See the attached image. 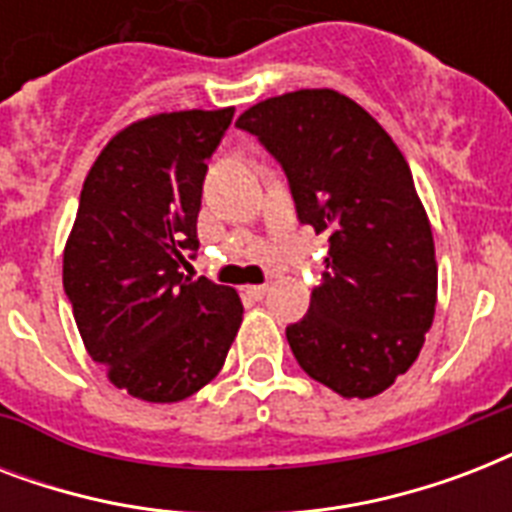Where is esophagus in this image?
<instances>
[{"label":"esophagus","mask_w":512,"mask_h":512,"mask_svg":"<svg viewBox=\"0 0 512 512\" xmlns=\"http://www.w3.org/2000/svg\"><path fill=\"white\" fill-rule=\"evenodd\" d=\"M265 292H268V284H255V287H247V295L252 300H263Z\"/></svg>","instance_id":"esophagus-1"}]
</instances>
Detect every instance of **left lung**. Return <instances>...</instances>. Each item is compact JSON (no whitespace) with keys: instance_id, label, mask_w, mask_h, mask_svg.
<instances>
[{"instance_id":"left-lung-1","label":"left lung","mask_w":512,"mask_h":512,"mask_svg":"<svg viewBox=\"0 0 512 512\" xmlns=\"http://www.w3.org/2000/svg\"><path fill=\"white\" fill-rule=\"evenodd\" d=\"M236 124L284 167L300 223L329 233L324 281L287 327L297 364L342 398L377 396L417 361L436 316L433 231L404 154L335 90L260 100Z\"/></svg>"}]
</instances>
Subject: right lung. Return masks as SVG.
Masks as SVG:
<instances>
[{
	"label": "right lung",
	"instance_id": "obj_1",
	"mask_svg": "<svg viewBox=\"0 0 512 512\" xmlns=\"http://www.w3.org/2000/svg\"><path fill=\"white\" fill-rule=\"evenodd\" d=\"M233 108L172 111L127 124L84 177L63 249V289L92 361L151 404L193 396L223 369L241 327L236 289L191 281L207 159Z\"/></svg>",
	"mask_w": 512,
	"mask_h": 512
}]
</instances>
